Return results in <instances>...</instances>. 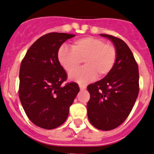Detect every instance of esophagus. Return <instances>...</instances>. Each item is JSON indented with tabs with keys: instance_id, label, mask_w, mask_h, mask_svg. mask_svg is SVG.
I'll list each match as a JSON object with an SVG mask.
<instances>
[{
	"instance_id": "obj_1",
	"label": "esophagus",
	"mask_w": 154,
	"mask_h": 154,
	"mask_svg": "<svg viewBox=\"0 0 154 154\" xmlns=\"http://www.w3.org/2000/svg\"><path fill=\"white\" fill-rule=\"evenodd\" d=\"M79 87H80V91H84V90L86 89V86L82 85V84H79Z\"/></svg>"
}]
</instances>
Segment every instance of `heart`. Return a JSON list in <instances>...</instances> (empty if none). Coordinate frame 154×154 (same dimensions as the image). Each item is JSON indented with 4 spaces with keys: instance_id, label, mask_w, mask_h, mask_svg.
Wrapping results in <instances>:
<instances>
[{
    "instance_id": "b5f03b06",
    "label": "heart",
    "mask_w": 154,
    "mask_h": 154,
    "mask_svg": "<svg viewBox=\"0 0 154 154\" xmlns=\"http://www.w3.org/2000/svg\"><path fill=\"white\" fill-rule=\"evenodd\" d=\"M117 58V51L113 45L94 37H85L73 42L71 48L60 47L57 60L67 72H71L81 64L85 66L70 74V78L80 84H87L97 76L103 78L110 74Z\"/></svg>"
}]
</instances>
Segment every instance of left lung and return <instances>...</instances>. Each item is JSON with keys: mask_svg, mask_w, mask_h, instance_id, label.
I'll return each mask as SVG.
<instances>
[{"mask_svg": "<svg viewBox=\"0 0 154 154\" xmlns=\"http://www.w3.org/2000/svg\"><path fill=\"white\" fill-rule=\"evenodd\" d=\"M111 40L117 51V61L110 74L87 86L91 97L87 116L100 131H110L123 124L131 113L139 94V70L132 51L118 37L100 34Z\"/></svg>", "mask_w": 154, "mask_h": 154, "instance_id": "left-lung-1", "label": "left lung"}]
</instances>
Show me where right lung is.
<instances>
[{
  "mask_svg": "<svg viewBox=\"0 0 154 154\" xmlns=\"http://www.w3.org/2000/svg\"><path fill=\"white\" fill-rule=\"evenodd\" d=\"M65 33H48L30 47L20 67L19 98L29 120L41 128L62 125L80 88L67 83V75L57 60L63 42L74 37Z\"/></svg>",
  "mask_w": 154,
  "mask_h": 154,
  "instance_id": "1",
  "label": "right lung"
}]
</instances>
